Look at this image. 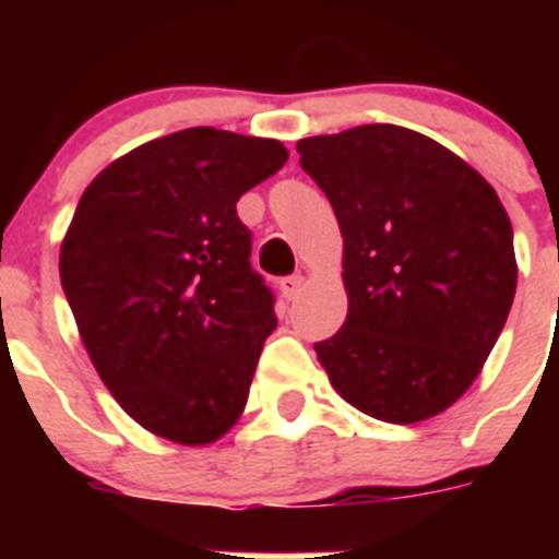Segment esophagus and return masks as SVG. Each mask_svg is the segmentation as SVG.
<instances>
[{"mask_svg": "<svg viewBox=\"0 0 559 559\" xmlns=\"http://www.w3.org/2000/svg\"><path fill=\"white\" fill-rule=\"evenodd\" d=\"M302 288H305L302 274H294V276H285V280H280V290H283L285 299H296Z\"/></svg>", "mask_w": 559, "mask_h": 559, "instance_id": "esophagus-1", "label": "esophagus"}]
</instances>
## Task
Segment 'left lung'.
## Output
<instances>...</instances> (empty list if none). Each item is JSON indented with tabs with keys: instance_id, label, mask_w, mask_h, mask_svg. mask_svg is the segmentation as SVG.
Returning <instances> with one entry per match:
<instances>
[{
	"instance_id": "1",
	"label": "left lung",
	"mask_w": 559,
	"mask_h": 559,
	"mask_svg": "<svg viewBox=\"0 0 559 559\" xmlns=\"http://www.w3.org/2000/svg\"><path fill=\"white\" fill-rule=\"evenodd\" d=\"M344 237L347 322L313 344L335 392L383 423L462 397L518 285L510 215L481 173L412 128L358 126L296 142Z\"/></svg>"
}]
</instances>
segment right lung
<instances>
[{"label":"right lung","instance_id":"right-lung-1","mask_svg":"<svg viewBox=\"0 0 559 559\" xmlns=\"http://www.w3.org/2000/svg\"><path fill=\"white\" fill-rule=\"evenodd\" d=\"M285 162L283 142L187 128L133 147L81 195L63 294L106 389L156 437L210 445L243 414L276 316L237 201Z\"/></svg>","mask_w":559,"mask_h":559}]
</instances>
